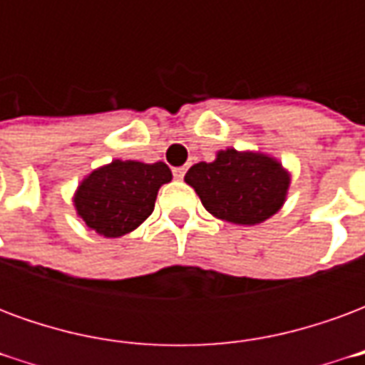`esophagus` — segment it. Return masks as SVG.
<instances>
[{
	"mask_svg": "<svg viewBox=\"0 0 365 365\" xmlns=\"http://www.w3.org/2000/svg\"><path fill=\"white\" fill-rule=\"evenodd\" d=\"M183 175H185V166L174 168V178H175V180H183Z\"/></svg>",
	"mask_w": 365,
	"mask_h": 365,
	"instance_id": "esophagus-1",
	"label": "esophagus"
}]
</instances>
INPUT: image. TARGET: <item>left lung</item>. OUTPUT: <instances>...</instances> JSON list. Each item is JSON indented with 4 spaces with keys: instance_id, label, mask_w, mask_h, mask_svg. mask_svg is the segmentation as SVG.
Instances as JSON below:
<instances>
[{
    "instance_id": "left-lung-1",
    "label": "left lung",
    "mask_w": 365,
    "mask_h": 365,
    "mask_svg": "<svg viewBox=\"0 0 365 365\" xmlns=\"http://www.w3.org/2000/svg\"><path fill=\"white\" fill-rule=\"evenodd\" d=\"M185 183L213 217L252 227L282 209L291 174L269 154L227 148L217 152L213 162L191 166Z\"/></svg>"
}]
</instances>
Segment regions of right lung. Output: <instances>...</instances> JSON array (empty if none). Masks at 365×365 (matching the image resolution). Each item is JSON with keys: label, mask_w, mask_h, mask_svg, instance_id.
I'll list each match as a JSON object with an SVG mask.
<instances>
[{"label": "right lung", "mask_w": 365, "mask_h": 365, "mask_svg": "<svg viewBox=\"0 0 365 365\" xmlns=\"http://www.w3.org/2000/svg\"><path fill=\"white\" fill-rule=\"evenodd\" d=\"M168 182H172V172L164 162L113 160L78 185L76 213L101 237H125L150 217L158 190Z\"/></svg>", "instance_id": "add662e5"}]
</instances>
